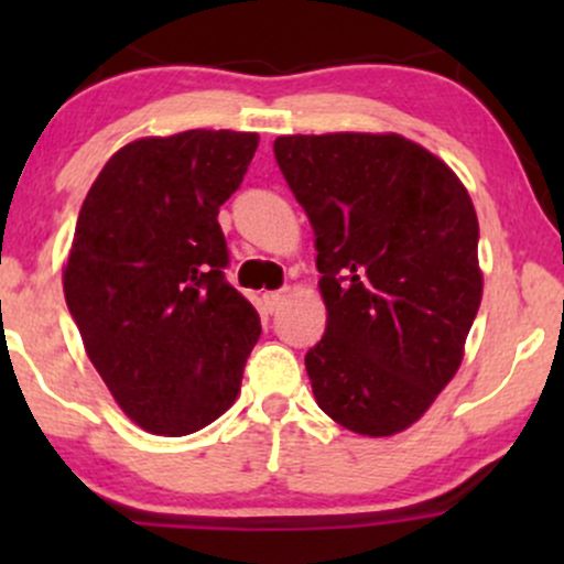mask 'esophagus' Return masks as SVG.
<instances>
[{
    "instance_id": "obj_1",
    "label": "esophagus",
    "mask_w": 564,
    "mask_h": 564,
    "mask_svg": "<svg viewBox=\"0 0 564 564\" xmlns=\"http://www.w3.org/2000/svg\"><path fill=\"white\" fill-rule=\"evenodd\" d=\"M262 300H264V307H268V313H278V310L283 307V302H286V291H268Z\"/></svg>"
}]
</instances>
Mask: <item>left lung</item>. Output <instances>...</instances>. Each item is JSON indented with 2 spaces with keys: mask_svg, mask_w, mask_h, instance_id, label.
<instances>
[{
  "mask_svg": "<svg viewBox=\"0 0 564 564\" xmlns=\"http://www.w3.org/2000/svg\"><path fill=\"white\" fill-rule=\"evenodd\" d=\"M273 151L318 251L315 400L358 435L403 432L458 371L482 300L467 187L400 134H289Z\"/></svg>",
  "mask_w": 564,
  "mask_h": 564,
  "instance_id": "obj_1",
  "label": "left lung"
}]
</instances>
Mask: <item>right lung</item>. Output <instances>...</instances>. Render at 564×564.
Here are the masks:
<instances>
[{
    "instance_id": "right-lung-1",
    "label": "right lung",
    "mask_w": 564,
    "mask_h": 564,
    "mask_svg": "<svg viewBox=\"0 0 564 564\" xmlns=\"http://www.w3.org/2000/svg\"><path fill=\"white\" fill-rule=\"evenodd\" d=\"M260 138L191 129L113 153L84 198L63 291L89 360L153 435L212 424L241 390L260 315L225 278L217 215Z\"/></svg>"
}]
</instances>
